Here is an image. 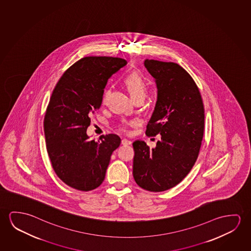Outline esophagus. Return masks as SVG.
I'll return each instance as SVG.
<instances>
[{
	"instance_id": "34e87169",
	"label": "esophagus",
	"mask_w": 251,
	"mask_h": 251,
	"mask_svg": "<svg viewBox=\"0 0 251 251\" xmlns=\"http://www.w3.org/2000/svg\"><path fill=\"white\" fill-rule=\"evenodd\" d=\"M132 142L131 141H129V140L127 139H123L122 140V144L124 145V146H127V145H131Z\"/></svg>"
}]
</instances>
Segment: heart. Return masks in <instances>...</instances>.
Returning a JSON list of instances; mask_svg holds the SVG:
<instances>
[{
	"instance_id": "b5f03b06",
	"label": "heart",
	"mask_w": 251,
	"mask_h": 251,
	"mask_svg": "<svg viewBox=\"0 0 251 251\" xmlns=\"http://www.w3.org/2000/svg\"><path fill=\"white\" fill-rule=\"evenodd\" d=\"M124 84L127 87V91L133 99H135L137 97H145L146 96L147 91H148L147 85L139 74L135 72L129 74L127 77L124 79ZM106 100H107V92L103 94V97L101 99L102 104H104ZM132 124L133 123H127L125 121L122 122L119 125L120 130L123 132L128 131L129 126Z\"/></svg>"
}]
</instances>
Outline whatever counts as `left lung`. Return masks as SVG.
<instances>
[{
    "instance_id": "8db88e82",
    "label": "left lung",
    "mask_w": 251,
    "mask_h": 251,
    "mask_svg": "<svg viewBox=\"0 0 251 251\" xmlns=\"http://www.w3.org/2000/svg\"><path fill=\"white\" fill-rule=\"evenodd\" d=\"M144 65L158 89L146 135H161V140L154 149L143 141L133 143V176L143 189L161 192L180 183L197 162L204 106L193 78L179 64L147 59Z\"/></svg>"
}]
</instances>
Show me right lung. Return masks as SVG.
<instances>
[{
	"label": "right lung",
	"mask_w": 251,
	"mask_h": 251,
	"mask_svg": "<svg viewBox=\"0 0 251 251\" xmlns=\"http://www.w3.org/2000/svg\"><path fill=\"white\" fill-rule=\"evenodd\" d=\"M127 64L110 56H88L75 62L54 87L43 127L48 154L54 172L67 185L81 191L97 189L121 139L115 134L89 140L92 113L100 108L108 79Z\"/></svg>",
	"instance_id": "obj_1"
}]
</instances>
